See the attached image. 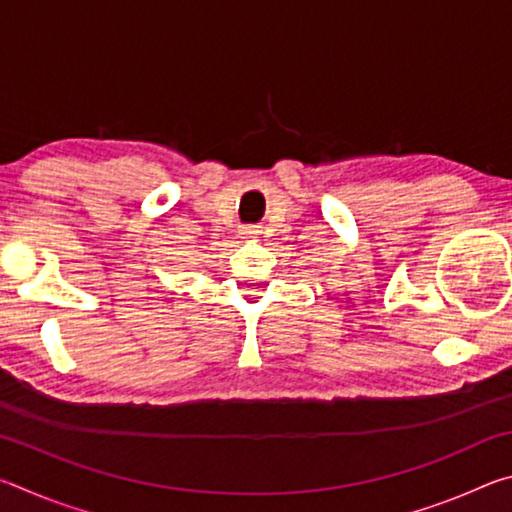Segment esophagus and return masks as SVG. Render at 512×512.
I'll return each instance as SVG.
<instances>
[{
	"label": "esophagus",
	"instance_id": "34e87169",
	"mask_svg": "<svg viewBox=\"0 0 512 512\" xmlns=\"http://www.w3.org/2000/svg\"><path fill=\"white\" fill-rule=\"evenodd\" d=\"M241 235L246 239H255L259 235V228L257 225H244V228H241Z\"/></svg>",
	"mask_w": 512,
	"mask_h": 512
}]
</instances>
